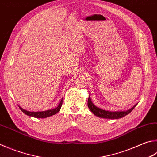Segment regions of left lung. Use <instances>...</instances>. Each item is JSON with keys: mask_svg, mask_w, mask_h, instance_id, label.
Wrapping results in <instances>:
<instances>
[{"mask_svg": "<svg viewBox=\"0 0 157 157\" xmlns=\"http://www.w3.org/2000/svg\"><path fill=\"white\" fill-rule=\"evenodd\" d=\"M137 104H135V106L132 107L130 109L128 110H121V111H110L104 110L102 108L97 107L95 105H94L91 101L90 97L88 96V107L90 110L92 112L94 115L97 117H99L100 118L104 119H117L124 117L126 115H128L131 111H132Z\"/></svg>", "mask_w": 157, "mask_h": 157, "instance_id": "8db88e82", "label": "left lung"}]
</instances>
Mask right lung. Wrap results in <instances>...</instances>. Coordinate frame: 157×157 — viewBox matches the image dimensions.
Wrapping results in <instances>:
<instances>
[{
  "label": "right lung",
  "mask_w": 157,
  "mask_h": 157,
  "mask_svg": "<svg viewBox=\"0 0 157 157\" xmlns=\"http://www.w3.org/2000/svg\"><path fill=\"white\" fill-rule=\"evenodd\" d=\"M62 105V99H61V101L59 102L58 107H56V108H53V109H51V110H47L45 111H38V112L28 111L23 109V108H21V106H18L20 108V109L22 110V112H23L25 115H27L28 116L33 117H35V118H47V117H49L56 115V113H58L59 111L60 110Z\"/></svg>",
  "instance_id": "right-lung-1"
}]
</instances>
